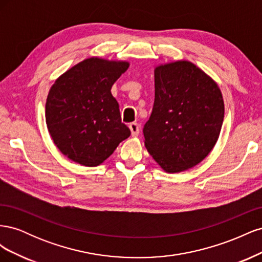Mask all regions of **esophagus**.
Instances as JSON below:
<instances>
[{
  "instance_id": "esophagus-1",
  "label": "esophagus",
  "mask_w": 262,
  "mask_h": 262,
  "mask_svg": "<svg viewBox=\"0 0 262 262\" xmlns=\"http://www.w3.org/2000/svg\"><path fill=\"white\" fill-rule=\"evenodd\" d=\"M129 128H130V130H131L132 137H137V136H139V133H140V125H139V123L132 122V123H130Z\"/></svg>"
}]
</instances>
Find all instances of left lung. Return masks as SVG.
Here are the masks:
<instances>
[{
    "label": "left lung",
    "instance_id": "left-lung-1",
    "mask_svg": "<svg viewBox=\"0 0 262 262\" xmlns=\"http://www.w3.org/2000/svg\"><path fill=\"white\" fill-rule=\"evenodd\" d=\"M224 101L216 83L188 61L155 69V99L143 128L145 146L167 172L203 161L219 139Z\"/></svg>",
    "mask_w": 262,
    "mask_h": 262
}]
</instances>
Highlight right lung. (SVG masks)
Listing matches in <instances>:
<instances>
[{"mask_svg": "<svg viewBox=\"0 0 262 262\" xmlns=\"http://www.w3.org/2000/svg\"><path fill=\"white\" fill-rule=\"evenodd\" d=\"M128 68V62L86 59L52 85L46 122L54 144L70 160L94 167L130 137L110 92Z\"/></svg>", "mask_w": 262, "mask_h": 262, "instance_id": "right-lung-1", "label": "right lung"}]
</instances>
